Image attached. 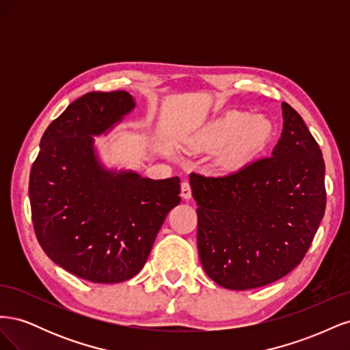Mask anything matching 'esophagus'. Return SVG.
<instances>
[{
    "label": "esophagus",
    "mask_w": 350,
    "mask_h": 350,
    "mask_svg": "<svg viewBox=\"0 0 350 350\" xmlns=\"http://www.w3.org/2000/svg\"><path fill=\"white\" fill-rule=\"evenodd\" d=\"M181 196H183L184 200H189V198L193 197V194H191V185H189L188 181H184L181 184Z\"/></svg>",
    "instance_id": "34e87169"
}]
</instances>
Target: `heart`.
<instances>
[{"label":"heart","mask_w":350,"mask_h":350,"mask_svg":"<svg viewBox=\"0 0 350 350\" xmlns=\"http://www.w3.org/2000/svg\"><path fill=\"white\" fill-rule=\"evenodd\" d=\"M273 137V124L264 115L232 111L193 134L188 147L193 150L221 149L220 163L230 167L266 150Z\"/></svg>","instance_id":"obj_1"}]
</instances>
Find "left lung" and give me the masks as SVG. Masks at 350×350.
Returning <instances> with one entry per match:
<instances>
[{
  "mask_svg": "<svg viewBox=\"0 0 350 350\" xmlns=\"http://www.w3.org/2000/svg\"><path fill=\"white\" fill-rule=\"evenodd\" d=\"M271 157L226 176L189 175L207 276L232 291L266 286L305 257L325 210V165L301 115L282 103Z\"/></svg>",
  "mask_w": 350,
  "mask_h": 350,
  "instance_id": "1",
  "label": "left lung"
}]
</instances>
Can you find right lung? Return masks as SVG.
I'll return each mask as SVG.
<instances>
[{"mask_svg":"<svg viewBox=\"0 0 350 350\" xmlns=\"http://www.w3.org/2000/svg\"><path fill=\"white\" fill-rule=\"evenodd\" d=\"M135 108L129 92H90L70 103L42 135L29 179L31 220L46 256L74 276L120 283L146 264L179 178L150 179L108 169L94 139Z\"/></svg>","mask_w":350,"mask_h":350,"instance_id":"obj_1","label":"right lung"}]
</instances>
